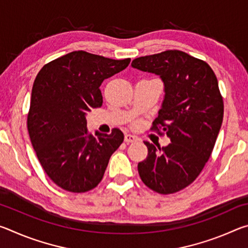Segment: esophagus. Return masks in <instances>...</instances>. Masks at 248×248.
I'll return each instance as SVG.
<instances>
[{
	"instance_id": "1",
	"label": "esophagus",
	"mask_w": 248,
	"mask_h": 248,
	"mask_svg": "<svg viewBox=\"0 0 248 248\" xmlns=\"http://www.w3.org/2000/svg\"><path fill=\"white\" fill-rule=\"evenodd\" d=\"M138 140V138L133 134H125L124 136V142L125 143H132V142H136Z\"/></svg>"
}]
</instances>
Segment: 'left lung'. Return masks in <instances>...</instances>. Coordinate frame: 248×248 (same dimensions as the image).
I'll return each instance as SVG.
<instances>
[{"mask_svg": "<svg viewBox=\"0 0 248 248\" xmlns=\"http://www.w3.org/2000/svg\"><path fill=\"white\" fill-rule=\"evenodd\" d=\"M131 66L164 83L152 130H163L170 139L163 148L144 141L148 157L138 164L139 175L150 189L174 194L198 177L212 153L223 120L219 83L207 62L179 50L137 58Z\"/></svg>", "mask_w": 248, "mask_h": 248, "instance_id": "8db88e82", "label": "left lung"}]
</instances>
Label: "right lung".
<instances>
[{"mask_svg": "<svg viewBox=\"0 0 248 248\" xmlns=\"http://www.w3.org/2000/svg\"><path fill=\"white\" fill-rule=\"evenodd\" d=\"M131 59L114 60L73 51L49 62L37 74L31 90L27 127L32 148L50 179L62 189L85 192L103 179L111 154L124 133L86 128V112L103 104L99 86L124 70Z\"/></svg>", "mask_w": 248, "mask_h": 248, "instance_id": "1", "label": "right lung"}]
</instances>
